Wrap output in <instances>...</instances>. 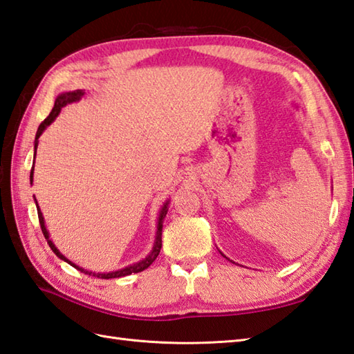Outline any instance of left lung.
<instances>
[{
    "label": "left lung",
    "instance_id": "8db88e82",
    "mask_svg": "<svg viewBox=\"0 0 354 354\" xmlns=\"http://www.w3.org/2000/svg\"><path fill=\"white\" fill-rule=\"evenodd\" d=\"M222 255H223V254H222Z\"/></svg>",
    "mask_w": 354,
    "mask_h": 354
}]
</instances>
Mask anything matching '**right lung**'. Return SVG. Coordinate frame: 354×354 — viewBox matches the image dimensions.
Segmentation results:
<instances>
[{
    "label": "right lung",
    "mask_w": 354,
    "mask_h": 354,
    "mask_svg": "<svg viewBox=\"0 0 354 354\" xmlns=\"http://www.w3.org/2000/svg\"><path fill=\"white\" fill-rule=\"evenodd\" d=\"M84 94H85V93L82 91V89H76V91L62 93V94H59V95L56 97L55 106H53V109H51V112H50V115L44 120V122L39 124V127H37L36 138H35V155H36V149H37V138H39L41 135H42V132H44L45 129H47V126H50L53 122H55V118L59 115V112H61V109H62L64 106H66V104H68V103H73V102H79V100L82 99V95H84ZM32 183H33V167H32V171H30V184H32ZM33 198H35V196H33ZM35 201H36V199H35ZM167 205H169V201L165 202V204H164V205H162V208H161V212H160V217H158V230H156L155 243H153L152 251H150V254L147 255L146 259H142L141 261L135 263V265H131V266H127V268H123V269H120V270H115V272L95 274V272H91V270H86V269H84V268H80V266H77V265H74L73 261H70L68 259L65 257V255H62L61 252H59V250H57V248L55 246V243H53L51 240H50L48 231H47V228H45L44 216H42V213H41L39 205H37V202H36L37 217H39L41 230H42V232H44V237L47 239V243L50 245L51 251L55 252L59 259L64 260V261H66V263H68V265H71L73 268H76L77 270H80V272L88 274V275H93V277H97V278H104V280H108V278H118V277H126V275H131V274H137V272H141V270H145V269H147L150 265H152V263L155 261V259L158 257V254H160V251H161V246H162V242H161V234H162V221H164L165 214H167V209H169V208H167Z\"/></svg>",
    "instance_id": "add662e5"
}]
</instances>
